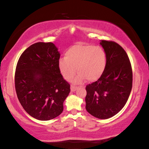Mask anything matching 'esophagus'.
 Masks as SVG:
<instances>
[{
  "label": "esophagus",
  "mask_w": 149,
  "mask_h": 149,
  "mask_svg": "<svg viewBox=\"0 0 149 149\" xmlns=\"http://www.w3.org/2000/svg\"><path fill=\"white\" fill-rule=\"evenodd\" d=\"M70 89H71V91H72L74 92V91H75L77 90V87H76V86H74V85H71V87H70Z\"/></svg>",
  "instance_id": "esophagus-1"
}]
</instances>
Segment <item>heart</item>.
I'll use <instances>...</instances> for the list:
<instances>
[{"label": "heart", "instance_id": "heart-1", "mask_svg": "<svg viewBox=\"0 0 149 149\" xmlns=\"http://www.w3.org/2000/svg\"><path fill=\"white\" fill-rule=\"evenodd\" d=\"M107 58L104 50L99 46L76 44L69 48L65 58L60 59L58 68L62 76L70 80L76 72L75 83H80L85 78L90 82L95 81L104 74L107 68Z\"/></svg>", "mask_w": 149, "mask_h": 149}]
</instances>
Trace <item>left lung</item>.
Instances as JSON below:
<instances>
[{
	"label": "left lung",
	"mask_w": 149,
	"mask_h": 149,
	"mask_svg": "<svg viewBox=\"0 0 149 149\" xmlns=\"http://www.w3.org/2000/svg\"><path fill=\"white\" fill-rule=\"evenodd\" d=\"M100 44L107 54L104 74L86 86V110L99 119L118 114L127 102L132 89L133 73L129 57L116 42L102 40Z\"/></svg>",
	"instance_id": "1"
}]
</instances>
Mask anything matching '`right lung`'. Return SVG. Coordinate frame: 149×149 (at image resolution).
Wrapping results in <instances>:
<instances>
[{"label":"right lung","instance_id":"1","mask_svg":"<svg viewBox=\"0 0 149 149\" xmlns=\"http://www.w3.org/2000/svg\"><path fill=\"white\" fill-rule=\"evenodd\" d=\"M60 54L52 42L33 44L22 54L15 72L20 104L35 119L47 121L61 114L70 85L60 74Z\"/></svg>","mask_w":149,"mask_h":149}]
</instances>
